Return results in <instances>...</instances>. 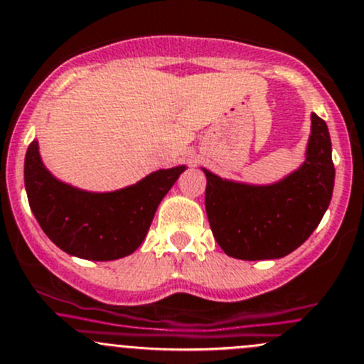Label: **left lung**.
Wrapping results in <instances>:
<instances>
[{
    "label": "left lung",
    "mask_w": 364,
    "mask_h": 364,
    "mask_svg": "<svg viewBox=\"0 0 364 364\" xmlns=\"http://www.w3.org/2000/svg\"><path fill=\"white\" fill-rule=\"evenodd\" d=\"M204 172L205 211L221 250L251 262L282 258L311 237L330 205L335 167L328 125L312 113L304 166L274 185H244Z\"/></svg>",
    "instance_id": "obj_1"
}]
</instances>
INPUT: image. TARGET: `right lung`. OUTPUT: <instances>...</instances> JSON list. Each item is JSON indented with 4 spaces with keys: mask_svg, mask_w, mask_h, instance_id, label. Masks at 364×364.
Wrapping results in <instances>:
<instances>
[{
    "mask_svg": "<svg viewBox=\"0 0 364 364\" xmlns=\"http://www.w3.org/2000/svg\"><path fill=\"white\" fill-rule=\"evenodd\" d=\"M185 169H160L117 192H83L45 169L38 141H33L26 153L24 183L31 211L57 247L83 259L108 262L141 246L160 200Z\"/></svg>",
    "mask_w": 364,
    "mask_h": 364,
    "instance_id": "add662e5",
    "label": "right lung"
}]
</instances>
